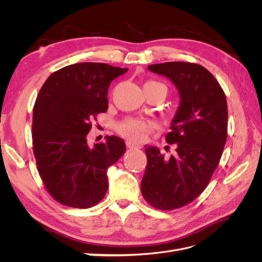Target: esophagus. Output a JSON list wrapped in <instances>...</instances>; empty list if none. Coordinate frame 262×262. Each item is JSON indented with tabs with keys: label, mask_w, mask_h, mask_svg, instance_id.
I'll list each match as a JSON object with an SVG mask.
<instances>
[{
	"label": "esophagus",
	"mask_w": 262,
	"mask_h": 262,
	"mask_svg": "<svg viewBox=\"0 0 262 262\" xmlns=\"http://www.w3.org/2000/svg\"><path fill=\"white\" fill-rule=\"evenodd\" d=\"M126 146H128L129 148H141V145H140V144L134 143V142H132V141H130V140L126 141Z\"/></svg>",
	"instance_id": "obj_1"
}]
</instances>
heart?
<instances>
[{
	"label": "heart",
	"mask_w": 262,
	"mask_h": 262,
	"mask_svg": "<svg viewBox=\"0 0 262 262\" xmlns=\"http://www.w3.org/2000/svg\"><path fill=\"white\" fill-rule=\"evenodd\" d=\"M149 84H158L156 82H147L144 85ZM153 123L141 120V119H128V120L123 121L122 123L119 124L118 130L123 137L129 139L134 142H142L144 141L147 137V134L152 131Z\"/></svg>",
	"instance_id": "obj_1"
}]
</instances>
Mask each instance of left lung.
Wrapping results in <instances>:
<instances>
[{
    "label": "left lung",
    "instance_id": "1",
    "mask_svg": "<svg viewBox=\"0 0 262 262\" xmlns=\"http://www.w3.org/2000/svg\"><path fill=\"white\" fill-rule=\"evenodd\" d=\"M147 69L169 78L180 97L166 134L167 143L177 144L176 155L167 158L158 147L144 146L142 194L152 207L167 211L192 202L210 182L227 138V102L216 78L195 63L165 62Z\"/></svg>",
    "mask_w": 262,
    "mask_h": 262
}]
</instances>
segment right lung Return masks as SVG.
Listing matches in <instances>:
<instances>
[{
    "mask_svg": "<svg viewBox=\"0 0 262 262\" xmlns=\"http://www.w3.org/2000/svg\"><path fill=\"white\" fill-rule=\"evenodd\" d=\"M128 69L84 62L52 73L38 94L33 114V149L37 169L54 200L87 209L108 189L107 170L125 152L124 141L112 136L87 144L91 120L108 109V89Z\"/></svg>",
    "mask_w": 262,
    "mask_h": 262,
    "instance_id": "right-lung-1",
    "label": "right lung"
}]
</instances>
